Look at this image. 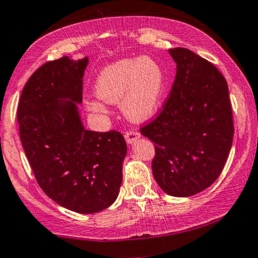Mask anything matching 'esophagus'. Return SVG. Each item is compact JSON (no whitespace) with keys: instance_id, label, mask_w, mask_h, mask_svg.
I'll return each instance as SVG.
<instances>
[{"instance_id":"1","label":"esophagus","mask_w":258,"mask_h":258,"mask_svg":"<svg viewBox=\"0 0 258 258\" xmlns=\"http://www.w3.org/2000/svg\"><path fill=\"white\" fill-rule=\"evenodd\" d=\"M138 138H141V133L138 131H135V130H130L125 133V139L128 144H132L133 142L137 141Z\"/></svg>"}]
</instances>
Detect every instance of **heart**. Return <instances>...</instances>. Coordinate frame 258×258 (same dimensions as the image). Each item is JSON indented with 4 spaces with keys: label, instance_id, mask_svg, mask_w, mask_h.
<instances>
[{
    "label": "heart",
    "instance_id": "b5f03b06",
    "mask_svg": "<svg viewBox=\"0 0 258 258\" xmlns=\"http://www.w3.org/2000/svg\"><path fill=\"white\" fill-rule=\"evenodd\" d=\"M165 90V73L155 59H123L103 69L94 85L97 97L109 104H121L127 119L142 122L158 110ZM87 108L104 114L102 103L92 100Z\"/></svg>",
    "mask_w": 258,
    "mask_h": 258
}]
</instances>
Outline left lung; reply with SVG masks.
<instances>
[{
  "instance_id": "1",
  "label": "left lung",
  "mask_w": 258,
  "mask_h": 258,
  "mask_svg": "<svg viewBox=\"0 0 258 258\" xmlns=\"http://www.w3.org/2000/svg\"><path fill=\"white\" fill-rule=\"evenodd\" d=\"M176 79L161 111L142 126L154 142L153 174L172 197H191L220 177L233 143L234 122L224 76L190 49H170Z\"/></svg>"
}]
</instances>
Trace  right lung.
I'll return each mask as SVG.
<instances>
[{
    "mask_svg": "<svg viewBox=\"0 0 258 258\" xmlns=\"http://www.w3.org/2000/svg\"><path fill=\"white\" fill-rule=\"evenodd\" d=\"M88 58L61 57L31 75L17 117L26 158L41 189L60 206L94 214L116 200L127 153L123 136L85 130L76 103Z\"/></svg>",
    "mask_w": 258,
    "mask_h": 258,
    "instance_id": "1",
    "label": "right lung"
}]
</instances>
